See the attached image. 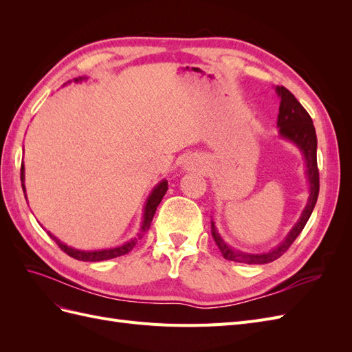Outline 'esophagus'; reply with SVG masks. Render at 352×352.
<instances>
[{"instance_id":"obj_1","label":"esophagus","mask_w":352,"mask_h":352,"mask_svg":"<svg viewBox=\"0 0 352 352\" xmlns=\"http://www.w3.org/2000/svg\"><path fill=\"white\" fill-rule=\"evenodd\" d=\"M184 167L188 170V172H198V170L202 168L201 162H199L198 158H195V157H188V158L185 160Z\"/></svg>"}]
</instances>
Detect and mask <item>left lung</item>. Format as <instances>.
Listing matches in <instances>:
<instances>
[{"label":"left lung","instance_id":"obj_1","mask_svg":"<svg viewBox=\"0 0 352 352\" xmlns=\"http://www.w3.org/2000/svg\"><path fill=\"white\" fill-rule=\"evenodd\" d=\"M280 98L279 105V116H278V126L279 133L285 140L291 141L300 148L304 160H305V173L308 179V185H310V195H308L307 206L302 211L300 220L296 225L287 233L285 241L276 247L274 250L263 254H247L235 251L232 247L221 239L220 233L216 229V223L211 220V235L214 238V242L221 252L223 257L229 261H236L243 264H265L278 260L280 255H283L292 242L298 238L304 226L307 225L308 219H310L311 212L318 197V189H320V182H318V168H317V136L316 129L310 114L302 107L291 91H287L285 87H276Z\"/></svg>","mask_w":352,"mask_h":352}]
</instances>
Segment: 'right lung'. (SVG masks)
<instances>
[{
    "label": "right lung",
    "instance_id": "1",
    "mask_svg": "<svg viewBox=\"0 0 352 352\" xmlns=\"http://www.w3.org/2000/svg\"><path fill=\"white\" fill-rule=\"evenodd\" d=\"M82 80V78L79 79H74V82H79ZM20 179H22V188H23V192H26V188H25V166L22 164V173H20ZM167 180H162L154 189L153 192L150 194V197H148L146 199V204H145V208H144V220L141 223V230L140 233H138V236L131 239L129 242H126L123 245H120V247H116V248H110V250H98V251H80V250H74L72 247H67L66 243H63L61 241H58L54 235H51V233L48 232V235L54 239L57 242L58 247L61 248V251H65L67 255H70V257L76 258L79 261H104V260H110V258H116V257H120V255H124L129 251L133 250V247L136 245L138 239H141L144 236V233L150 229L151 226V221H153V217L155 214V210L158 207L160 202H162L164 194L167 192ZM26 197V195H25ZM28 199V198H26Z\"/></svg>",
    "mask_w": 352,
    "mask_h": 352
}]
</instances>
